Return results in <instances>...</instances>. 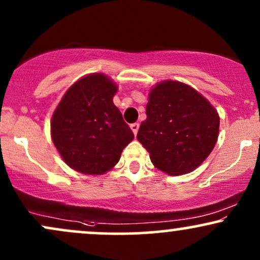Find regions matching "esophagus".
Returning a JSON list of instances; mask_svg holds the SVG:
<instances>
[{"label":"esophagus","mask_w":260,"mask_h":260,"mask_svg":"<svg viewBox=\"0 0 260 260\" xmlns=\"http://www.w3.org/2000/svg\"><path fill=\"white\" fill-rule=\"evenodd\" d=\"M131 129L133 131L134 136H137V133H138V129H139V123H132V124H131Z\"/></svg>","instance_id":"34e87169"}]
</instances>
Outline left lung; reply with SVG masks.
<instances>
[{
	"mask_svg": "<svg viewBox=\"0 0 260 260\" xmlns=\"http://www.w3.org/2000/svg\"><path fill=\"white\" fill-rule=\"evenodd\" d=\"M220 118L198 91L174 80L159 83L149 94L147 120L137 139L156 169L171 176L198 168L216 144Z\"/></svg>",
	"mask_w": 260,
	"mask_h": 260,
	"instance_id": "left-lung-1",
	"label": "left lung"
}]
</instances>
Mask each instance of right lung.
Returning <instances> with one entry per match:
<instances>
[{"instance_id":"obj_1","label":"right lung","mask_w":260,"mask_h":260,"mask_svg":"<svg viewBox=\"0 0 260 260\" xmlns=\"http://www.w3.org/2000/svg\"><path fill=\"white\" fill-rule=\"evenodd\" d=\"M117 86L100 73L68 89L52 116L51 137L70 168L86 175L111 170L134 134L112 103Z\"/></svg>"}]
</instances>
